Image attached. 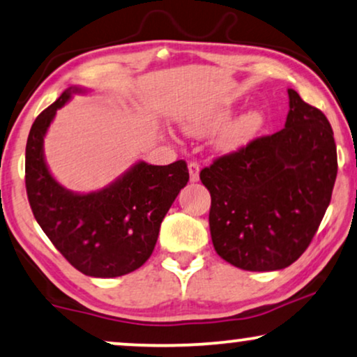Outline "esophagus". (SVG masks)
Instances as JSON below:
<instances>
[{
    "instance_id": "obj_1",
    "label": "esophagus",
    "mask_w": 357,
    "mask_h": 357,
    "mask_svg": "<svg viewBox=\"0 0 357 357\" xmlns=\"http://www.w3.org/2000/svg\"><path fill=\"white\" fill-rule=\"evenodd\" d=\"M199 173H200L199 163L197 162H190L189 163V179H190V183H197Z\"/></svg>"
}]
</instances>
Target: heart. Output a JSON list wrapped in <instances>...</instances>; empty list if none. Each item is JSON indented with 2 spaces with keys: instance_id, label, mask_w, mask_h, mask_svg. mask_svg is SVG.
Here are the masks:
<instances>
[{
  "instance_id": "heart-1",
  "label": "heart",
  "mask_w": 357,
  "mask_h": 357,
  "mask_svg": "<svg viewBox=\"0 0 357 357\" xmlns=\"http://www.w3.org/2000/svg\"><path fill=\"white\" fill-rule=\"evenodd\" d=\"M231 114V107H217L190 114L183 121V129L189 135L204 137L223 126L215 137V149L222 153L238 152L259 137L267 124V114L262 108H250L229 121Z\"/></svg>"
}]
</instances>
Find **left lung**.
Returning a JSON list of instances; mask_svg holds the SVG:
<instances>
[{"label": "left lung", "mask_w": 357, "mask_h": 357, "mask_svg": "<svg viewBox=\"0 0 357 357\" xmlns=\"http://www.w3.org/2000/svg\"><path fill=\"white\" fill-rule=\"evenodd\" d=\"M284 128L220 157L200 172L210 190L208 223L223 260L249 272L296 262L331 199L338 162L325 114L288 89Z\"/></svg>", "instance_id": "left-lung-1"}]
</instances>
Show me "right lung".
<instances>
[{"label": "right lung", "mask_w": 357, "mask_h": 357, "mask_svg": "<svg viewBox=\"0 0 357 357\" xmlns=\"http://www.w3.org/2000/svg\"><path fill=\"white\" fill-rule=\"evenodd\" d=\"M84 87H69L30 128L26 188L33 217L64 259L87 277L114 278L147 262L160 225L188 184V165L137 162L105 188L74 192L58 183L45 162L43 139L56 112Z\"/></svg>", "instance_id": "obj_1"}]
</instances>
